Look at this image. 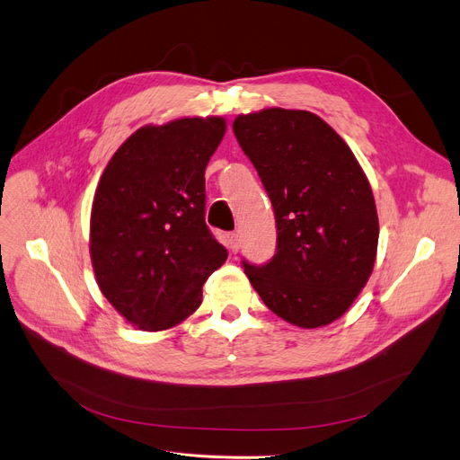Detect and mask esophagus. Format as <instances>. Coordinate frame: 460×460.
Listing matches in <instances>:
<instances>
[{
    "mask_svg": "<svg viewBox=\"0 0 460 460\" xmlns=\"http://www.w3.org/2000/svg\"><path fill=\"white\" fill-rule=\"evenodd\" d=\"M227 248L231 252H238V248H241V236H238V233L227 234Z\"/></svg>",
    "mask_w": 460,
    "mask_h": 460,
    "instance_id": "34e87169",
    "label": "esophagus"
}]
</instances>
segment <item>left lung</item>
I'll return each instance as SVG.
<instances>
[{
	"mask_svg": "<svg viewBox=\"0 0 460 460\" xmlns=\"http://www.w3.org/2000/svg\"><path fill=\"white\" fill-rule=\"evenodd\" d=\"M233 133L272 203L276 253L243 267L263 303L286 322L332 323L372 274L377 212L349 146L308 111L236 116Z\"/></svg>",
	"mask_w": 460,
	"mask_h": 460,
	"instance_id": "1",
	"label": "left lung"
}]
</instances>
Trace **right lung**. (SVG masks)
Returning a JSON list of instances; mask_svg holds the SVG:
<instances>
[{
  "instance_id": "right-lung-1",
  "label": "right lung",
  "mask_w": 460,
  "mask_h": 460,
  "mask_svg": "<svg viewBox=\"0 0 460 460\" xmlns=\"http://www.w3.org/2000/svg\"><path fill=\"white\" fill-rule=\"evenodd\" d=\"M226 135L222 118H182L135 131L99 181L90 253L107 301L145 331L193 314L227 250L205 222V169Z\"/></svg>"
}]
</instances>
